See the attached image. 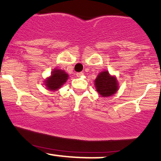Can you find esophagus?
<instances>
[{"label": "esophagus", "mask_w": 161, "mask_h": 161, "mask_svg": "<svg viewBox=\"0 0 161 161\" xmlns=\"http://www.w3.org/2000/svg\"><path fill=\"white\" fill-rule=\"evenodd\" d=\"M76 75H77V77H80V76L84 75V73L83 72H78V73L76 74Z\"/></svg>", "instance_id": "obj_1"}]
</instances>
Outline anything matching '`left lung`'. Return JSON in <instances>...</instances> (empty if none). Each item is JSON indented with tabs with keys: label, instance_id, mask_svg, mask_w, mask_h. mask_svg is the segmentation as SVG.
Masks as SVG:
<instances>
[{
	"label": "left lung",
	"instance_id": "8db88e82",
	"mask_svg": "<svg viewBox=\"0 0 161 161\" xmlns=\"http://www.w3.org/2000/svg\"><path fill=\"white\" fill-rule=\"evenodd\" d=\"M95 87L102 97H110L118 90V81L115 76H111L109 71H104L100 72L96 78Z\"/></svg>",
	"mask_w": 161,
	"mask_h": 161
}]
</instances>
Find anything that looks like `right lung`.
<instances>
[{
  "mask_svg": "<svg viewBox=\"0 0 161 161\" xmlns=\"http://www.w3.org/2000/svg\"><path fill=\"white\" fill-rule=\"evenodd\" d=\"M68 78V75L60 69H54L49 77L45 80V85L49 90H56L61 87Z\"/></svg>",
  "mask_w": 161,
  "mask_h": 161,
  "instance_id": "1",
  "label": "right lung"
}]
</instances>
